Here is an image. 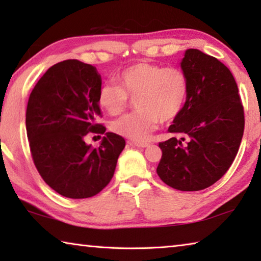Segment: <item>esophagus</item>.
<instances>
[{
	"mask_svg": "<svg viewBox=\"0 0 261 261\" xmlns=\"http://www.w3.org/2000/svg\"><path fill=\"white\" fill-rule=\"evenodd\" d=\"M132 145L137 147H148L149 143H146V141H134Z\"/></svg>",
	"mask_w": 261,
	"mask_h": 261,
	"instance_id": "34e87169",
	"label": "esophagus"
}]
</instances>
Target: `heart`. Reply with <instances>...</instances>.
<instances>
[{"mask_svg": "<svg viewBox=\"0 0 261 261\" xmlns=\"http://www.w3.org/2000/svg\"><path fill=\"white\" fill-rule=\"evenodd\" d=\"M117 85L100 87L98 103L109 115H120L134 99L136 112L110 124L118 136L143 141L158 123L174 121L184 108L189 95L187 73L177 67H162L151 62H137L116 77Z\"/></svg>", "mask_w": 261, "mask_h": 261, "instance_id": "heart-1", "label": "heart"}]
</instances>
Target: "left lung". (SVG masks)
Wrapping results in <instances>:
<instances>
[{
  "instance_id": "left-lung-1",
  "label": "left lung",
  "mask_w": 261,
  "mask_h": 261,
  "mask_svg": "<svg viewBox=\"0 0 261 261\" xmlns=\"http://www.w3.org/2000/svg\"><path fill=\"white\" fill-rule=\"evenodd\" d=\"M189 79L184 108L168 131L179 135L159 143V177L179 191L213 185L230 168L244 132V108L238 87L222 62L188 49L180 63Z\"/></svg>"
}]
</instances>
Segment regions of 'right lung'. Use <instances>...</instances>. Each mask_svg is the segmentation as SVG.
<instances>
[{
    "label": "right lung",
    "mask_w": 261,
    "mask_h": 261,
    "mask_svg": "<svg viewBox=\"0 0 261 261\" xmlns=\"http://www.w3.org/2000/svg\"><path fill=\"white\" fill-rule=\"evenodd\" d=\"M100 87L101 76L93 65L67 60L48 69L30 94L26 131L31 155L42 179L63 197L98 194L113 178L125 146L123 137L105 134L106 127L96 123ZM90 132L105 134L99 148L85 143Z\"/></svg>",
    "instance_id": "1"
}]
</instances>
